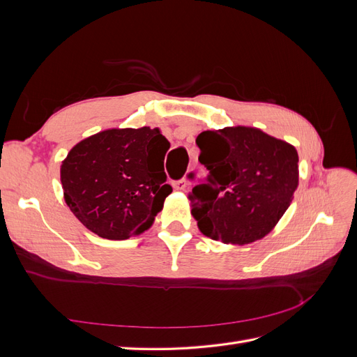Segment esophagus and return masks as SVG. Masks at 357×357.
<instances>
[{
  "label": "esophagus",
  "instance_id": "1",
  "mask_svg": "<svg viewBox=\"0 0 357 357\" xmlns=\"http://www.w3.org/2000/svg\"><path fill=\"white\" fill-rule=\"evenodd\" d=\"M174 189H177V190H185L186 189V180L185 178H180V180H176L174 181Z\"/></svg>",
  "mask_w": 357,
  "mask_h": 357
}]
</instances>
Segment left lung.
Listing matches in <instances>:
<instances>
[{
  "instance_id": "obj_1",
  "label": "left lung",
  "mask_w": 357,
  "mask_h": 357,
  "mask_svg": "<svg viewBox=\"0 0 357 357\" xmlns=\"http://www.w3.org/2000/svg\"><path fill=\"white\" fill-rule=\"evenodd\" d=\"M197 144L199 162L208 169L205 183L189 195L199 231L225 244L264 238L294 199L296 149L250 126L204 131Z\"/></svg>"
}]
</instances>
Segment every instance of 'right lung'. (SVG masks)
<instances>
[{
	"label": "right lung",
	"mask_w": 357,
	"mask_h": 357,
	"mask_svg": "<svg viewBox=\"0 0 357 357\" xmlns=\"http://www.w3.org/2000/svg\"><path fill=\"white\" fill-rule=\"evenodd\" d=\"M168 149L159 129L149 126L113 128L82 139L61 165L70 210L101 238L144 232L172 192L164 171Z\"/></svg>",
	"instance_id": "add662e5"
}]
</instances>
